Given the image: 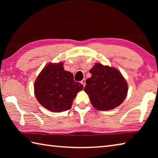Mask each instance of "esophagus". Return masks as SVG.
<instances>
[{"mask_svg":"<svg viewBox=\"0 0 158 158\" xmlns=\"http://www.w3.org/2000/svg\"><path fill=\"white\" fill-rule=\"evenodd\" d=\"M81 83L82 84V85H84V86H85V79H83L82 81H81Z\"/></svg>","mask_w":158,"mask_h":158,"instance_id":"obj_1","label":"esophagus"}]
</instances>
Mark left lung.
<instances>
[{"instance_id":"8db88e82","label":"left lung","mask_w":158,"mask_h":158,"mask_svg":"<svg viewBox=\"0 0 158 158\" xmlns=\"http://www.w3.org/2000/svg\"><path fill=\"white\" fill-rule=\"evenodd\" d=\"M91 77L85 81L84 91L95 109L108 111L121 105L126 98L128 85L118 69L95 63L90 69Z\"/></svg>"}]
</instances>
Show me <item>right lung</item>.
<instances>
[{
  "mask_svg": "<svg viewBox=\"0 0 158 158\" xmlns=\"http://www.w3.org/2000/svg\"><path fill=\"white\" fill-rule=\"evenodd\" d=\"M83 85L74 81L73 74L64 69L63 63H49L42 69L34 84L37 100L52 112H62L71 108Z\"/></svg>",
  "mask_w": 158,
  "mask_h": 158,
  "instance_id": "add662e5",
  "label": "right lung"
}]
</instances>
